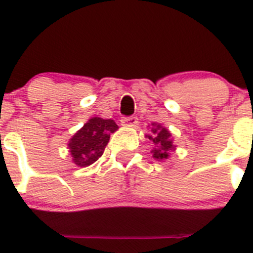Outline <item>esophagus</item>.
<instances>
[{
	"label": "esophagus",
	"mask_w": 253,
	"mask_h": 253,
	"mask_svg": "<svg viewBox=\"0 0 253 253\" xmlns=\"http://www.w3.org/2000/svg\"><path fill=\"white\" fill-rule=\"evenodd\" d=\"M120 122H122V125H124V126H136V124H138V118L123 117Z\"/></svg>",
	"instance_id": "esophagus-1"
}]
</instances>
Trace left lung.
Wrapping results in <instances>:
<instances>
[{
	"label": "left lung",
	"instance_id": "1",
	"mask_svg": "<svg viewBox=\"0 0 253 253\" xmlns=\"http://www.w3.org/2000/svg\"><path fill=\"white\" fill-rule=\"evenodd\" d=\"M151 133L153 135H146V138L153 143L154 148L151 150L153 158L156 160H165L169 158L170 153L175 150V145L172 144L171 134L167 128L161 126L160 124L153 123Z\"/></svg>",
	"mask_w": 253,
	"mask_h": 253
}]
</instances>
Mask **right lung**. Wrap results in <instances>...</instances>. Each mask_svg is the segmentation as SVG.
Returning <instances> with one entry per match:
<instances>
[{
    "label": "right lung",
    "instance_id": "add662e5",
    "mask_svg": "<svg viewBox=\"0 0 253 253\" xmlns=\"http://www.w3.org/2000/svg\"><path fill=\"white\" fill-rule=\"evenodd\" d=\"M118 130V125L112 119L92 118L79 129L69 140V151L73 163L84 168L92 165L104 153L110 134Z\"/></svg>",
    "mask_w": 253,
    "mask_h": 253
}]
</instances>
